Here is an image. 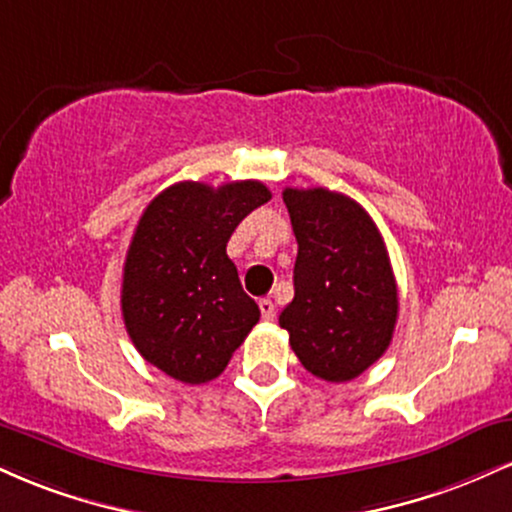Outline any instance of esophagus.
Wrapping results in <instances>:
<instances>
[{"label": "esophagus", "mask_w": 512, "mask_h": 512, "mask_svg": "<svg viewBox=\"0 0 512 512\" xmlns=\"http://www.w3.org/2000/svg\"><path fill=\"white\" fill-rule=\"evenodd\" d=\"M260 310H262V317L267 322H272L274 320V315H276V308H274V303L269 301V298H262L260 301Z\"/></svg>", "instance_id": "obj_1"}]
</instances>
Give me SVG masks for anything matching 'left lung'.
I'll return each mask as SVG.
<instances>
[{
    "label": "left lung",
    "instance_id": "obj_1",
    "mask_svg": "<svg viewBox=\"0 0 512 512\" xmlns=\"http://www.w3.org/2000/svg\"><path fill=\"white\" fill-rule=\"evenodd\" d=\"M296 233L293 301L279 325L298 361L315 378L349 383L392 342L397 284L385 240L368 211L351 197L313 187H286Z\"/></svg>",
    "mask_w": 512,
    "mask_h": 512
}]
</instances>
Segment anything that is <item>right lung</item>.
I'll return each mask as SVG.
<instances>
[{
	"label": "right lung",
	"instance_id": "add662e5",
	"mask_svg": "<svg viewBox=\"0 0 512 512\" xmlns=\"http://www.w3.org/2000/svg\"><path fill=\"white\" fill-rule=\"evenodd\" d=\"M272 199L257 180L175 182L151 199L129 243L122 317L151 366L187 385L219 378L260 320L243 291L228 238Z\"/></svg>",
	"mask_w": 512,
	"mask_h": 512
}]
</instances>
